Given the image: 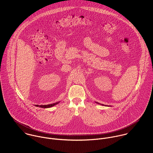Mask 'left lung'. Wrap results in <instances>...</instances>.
Returning a JSON list of instances; mask_svg holds the SVG:
<instances>
[{
	"label": "left lung",
	"instance_id": "1",
	"mask_svg": "<svg viewBox=\"0 0 153 153\" xmlns=\"http://www.w3.org/2000/svg\"><path fill=\"white\" fill-rule=\"evenodd\" d=\"M96 102L97 104H100V103H98V102ZM101 105H103V106H104V105H105V106H107V105H104V104H101ZM108 107H111V106H109V105H108Z\"/></svg>",
	"mask_w": 153,
	"mask_h": 153
}]
</instances>
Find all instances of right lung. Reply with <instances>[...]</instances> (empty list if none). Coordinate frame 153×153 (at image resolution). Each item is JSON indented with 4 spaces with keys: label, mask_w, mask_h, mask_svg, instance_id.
<instances>
[{
    "label": "right lung",
    "mask_w": 153,
    "mask_h": 153,
    "mask_svg": "<svg viewBox=\"0 0 153 153\" xmlns=\"http://www.w3.org/2000/svg\"><path fill=\"white\" fill-rule=\"evenodd\" d=\"M59 102H57L56 103H53V104H48V105H36V107H39L41 108H50L52 107L56 104H58Z\"/></svg>",
    "instance_id": "obj_1"
}]
</instances>
